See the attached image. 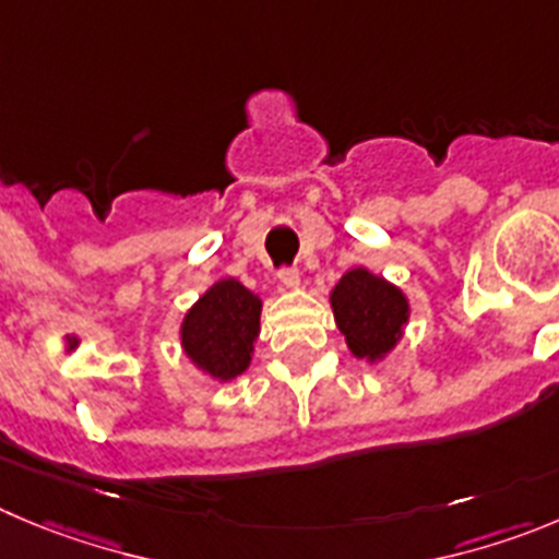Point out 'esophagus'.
Masks as SVG:
<instances>
[{
    "instance_id": "esophagus-1",
    "label": "esophagus",
    "mask_w": 559,
    "mask_h": 559,
    "mask_svg": "<svg viewBox=\"0 0 559 559\" xmlns=\"http://www.w3.org/2000/svg\"><path fill=\"white\" fill-rule=\"evenodd\" d=\"M278 281L284 289H297L300 286V270L297 267H281L278 270Z\"/></svg>"
}]
</instances>
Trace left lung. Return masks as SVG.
<instances>
[{"instance_id":"obj_1","label":"left lung","mask_w":559,"mask_h":559,"mask_svg":"<svg viewBox=\"0 0 559 559\" xmlns=\"http://www.w3.org/2000/svg\"><path fill=\"white\" fill-rule=\"evenodd\" d=\"M331 309L353 356L369 364L383 361L397 347L411 317L403 289L367 267H353L342 275L331 292Z\"/></svg>"}]
</instances>
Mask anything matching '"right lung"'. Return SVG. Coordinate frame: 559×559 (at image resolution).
Here are the masks:
<instances>
[{"label":"right lung","mask_w":559,"mask_h":559,"mask_svg":"<svg viewBox=\"0 0 559 559\" xmlns=\"http://www.w3.org/2000/svg\"><path fill=\"white\" fill-rule=\"evenodd\" d=\"M259 317V295L237 278H221L181 320V350L209 378L234 380L250 367Z\"/></svg>","instance_id":"1"}]
</instances>
